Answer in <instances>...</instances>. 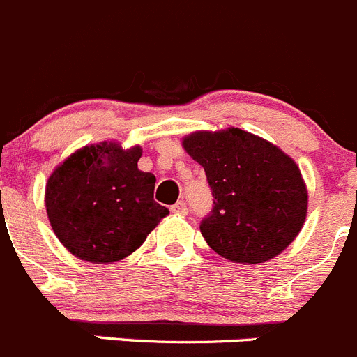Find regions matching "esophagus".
<instances>
[{"mask_svg": "<svg viewBox=\"0 0 357 357\" xmlns=\"http://www.w3.org/2000/svg\"><path fill=\"white\" fill-rule=\"evenodd\" d=\"M172 212L175 213V215H185V213H188V205H185L184 202H176L175 205L172 206Z\"/></svg>", "mask_w": 357, "mask_h": 357, "instance_id": "34e87169", "label": "esophagus"}]
</instances>
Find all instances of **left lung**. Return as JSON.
I'll return each mask as SVG.
<instances>
[{
	"instance_id": "left-lung-1",
	"label": "left lung",
	"mask_w": 357,
	"mask_h": 357,
	"mask_svg": "<svg viewBox=\"0 0 357 357\" xmlns=\"http://www.w3.org/2000/svg\"><path fill=\"white\" fill-rule=\"evenodd\" d=\"M182 147L212 189L213 210L199 226L210 249L231 263L257 264L293 243L307 219L308 191L291 155L240 128L195 131Z\"/></svg>"
}]
</instances>
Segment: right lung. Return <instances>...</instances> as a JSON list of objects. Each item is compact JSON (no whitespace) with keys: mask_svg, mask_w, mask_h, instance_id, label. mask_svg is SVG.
<instances>
[{"mask_svg":"<svg viewBox=\"0 0 357 357\" xmlns=\"http://www.w3.org/2000/svg\"><path fill=\"white\" fill-rule=\"evenodd\" d=\"M140 145H86L54 168L45 208L68 252L89 263H115L133 254L169 213L154 202L155 176L138 169Z\"/></svg>","mask_w":357,"mask_h":357,"instance_id":"add662e5","label":"right lung"}]
</instances>
